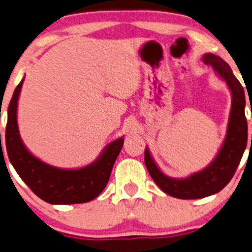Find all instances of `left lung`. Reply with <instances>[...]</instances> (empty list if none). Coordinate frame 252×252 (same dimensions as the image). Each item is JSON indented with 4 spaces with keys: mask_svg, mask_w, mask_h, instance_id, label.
Returning a JSON list of instances; mask_svg holds the SVG:
<instances>
[{
    "mask_svg": "<svg viewBox=\"0 0 252 252\" xmlns=\"http://www.w3.org/2000/svg\"><path fill=\"white\" fill-rule=\"evenodd\" d=\"M203 62L210 65L228 84L232 92V110L226 140L215 160L197 174L184 180H174L165 176L158 169L145 150V164L153 181L171 197L180 199H198L220 192L228 185L242 160L248 142V122L245 117V94L242 84L233 75L231 67L224 60L214 54L204 55Z\"/></svg>",
    "mask_w": 252,
    "mask_h": 252,
    "instance_id": "left-lung-1",
    "label": "left lung"
}]
</instances>
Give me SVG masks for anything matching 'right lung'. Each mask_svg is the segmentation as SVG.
I'll list each match as a JSON object with an SVG mask.
<instances>
[{
  "label": "right lung",
  "mask_w": 252,
  "mask_h": 252,
  "mask_svg": "<svg viewBox=\"0 0 252 252\" xmlns=\"http://www.w3.org/2000/svg\"><path fill=\"white\" fill-rule=\"evenodd\" d=\"M23 81L15 88L6 126V148L10 163L30 189L50 204L87 203L104 190L124 140L111 142L95 163L76 170L53 168L33 157L21 142L17 123V106Z\"/></svg>",
  "instance_id": "add662e5"
}]
</instances>
